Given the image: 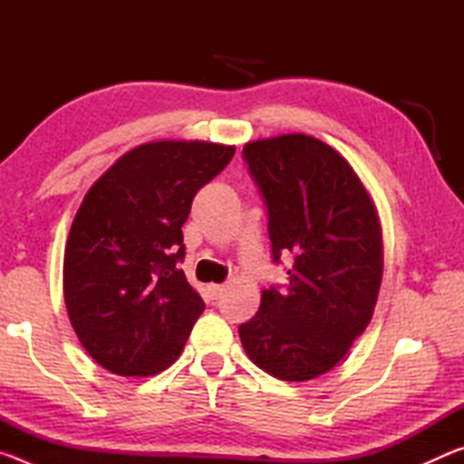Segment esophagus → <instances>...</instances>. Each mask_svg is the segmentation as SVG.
<instances>
[{
	"label": "esophagus",
	"instance_id": "esophagus-1",
	"mask_svg": "<svg viewBox=\"0 0 464 464\" xmlns=\"http://www.w3.org/2000/svg\"><path fill=\"white\" fill-rule=\"evenodd\" d=\"M223 290H225V285H210L208 286V293H210V296H213V298L221 296Z\"/></svg>",
	"mask_w": 464,
	"mask_h": 464
}]
</instances>
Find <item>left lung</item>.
<instances>
[{
    "mask_svg": "<svg viewBox=\"0 0 464 464\" xmlns=\"http://www.w3.org/2000/svg\"><path fill=\"white\" fill-rule=\"evenodd\" d=\"M268 208L272 260L293 257L288 285L262 293L239 337L280 381L301 382L340 362L371 324L382 280L376 208L356 171L315 137L280 135L243 147Z\"/></svg>",
    "mask_w": 464,
    "mask_h": 464,
    "instance_id": "obj_1",
    "label": "left lung"
}]
</instances>
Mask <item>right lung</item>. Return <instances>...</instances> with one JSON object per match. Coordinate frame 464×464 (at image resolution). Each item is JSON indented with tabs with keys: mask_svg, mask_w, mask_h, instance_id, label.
<instances>
[{
	"mask_svg": "<svg viewBox=\"0 0 464 464\" xmlns=\"http://www.w3.org/2000/svg\"><path fill=\"white\" fill-rule=\"evenodd\" d=\"M235 147L155 140L98 178L73 218L63 262L69 321L85 352L121 376H151L182 354L200 295L188 285L182 225L196 192Z\"/></svg>",
	"mask_w": 464,
	"mask_h": 464,
	"instance_id": "right-lung-1",
	"label": "right lung"
}]
</instances>
